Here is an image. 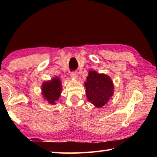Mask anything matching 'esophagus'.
<instances>
[{
  "label": "esophagus",
  "instance_id": "esophagus-1",
  "mask_svg": "<svg viewBox=\"0 0 157 157\" xmlns=\"http://www.w3.org/2000/svg\"><path fill=\"white\" fill-rule=\"evenodd\" d=\"M71 78H73V79H78V73H77L76 72H72L71 73Z\"/></svg>",
  "mask_w": 157,
  "mask_h": 157
}]
</instances>
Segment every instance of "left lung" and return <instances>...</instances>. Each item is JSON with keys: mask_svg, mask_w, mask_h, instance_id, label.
Instances as JSON below:
<instances>
[{"mask_svg": "<svg viewBox=\"0 0 157 157\" xmlns=\"http://www.w3.org/2000/svg\"><path fill=\"white\" fill-rule=\"evenodd\" d=\"M88 74L84 82L87 99L95 107H102L113 95L112 79L106 74L98 73L95 71H89Z\"/></svg>", "mask_w": 157, "mask_h": 157, "instance_id": "1", "label": "left lung"}]
</instances>
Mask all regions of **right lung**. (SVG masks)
Returning <instances> with one entry per match:
<instances>
[{
    "label": "right lung",
    "mask_w": 157,
    "mask_h": 157,
    "mask_svg": "<svg viewBox=\"0 0 157 157\" xmlns=\"http://www.w3.org/2000/svg\"><path fill=\"white\" fill-rule=\"evenodd\" d=\"M62 85L61 79L58 77H55L50 80L44 82L41 86V95L44 99L49 104L55 105L61 96Z\"/></svg>",
    "instance_id": "1"
}]
</instances>
